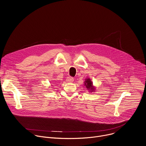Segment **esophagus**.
<instances>
[{"label": "esophagus", "mask_w": 146, "mask_h": 146, "mask_svg": "<svg viewBox=\"0 0 146 146\" xmlns=\"http://www.w3.org/2000/svg\"><path fill=\"white\" fill-rule=\"evenodd\" d=\"M66 81L68 82H73L74 81V78L73 77H69L67 78Z\"/></svg>", "instance_id": "34e87169"}]
</instances>
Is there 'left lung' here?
Returning a JSON list of instances; mask_svg holds the SVG:
<instances>
[{"label": "left lung", "mask_w": 146, "mask_h": 146, "mask_svg": "<svg viewBox=\"0 0 146 146\" xmlns=\"http://www.w3.org/2000/svg\"><path fill=\"white\" fill-rule=\"evenodd\" d=\"M84 83V86H86L87 90H88L89 92H95L96 87L95 86H94L93 82L91 78H86Z\"/></svg>", "instance_id": "obj_1"}]
</instances>
